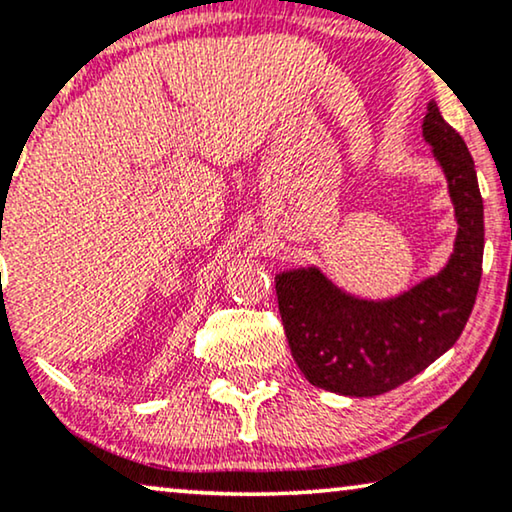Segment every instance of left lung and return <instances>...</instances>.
<instances>
[{
	"mask_svg": "<svg viewBox=\"0 0 512 512\" xmlns=\"http://www.w3.org/2000/svg\"><path fill=\"white\" fill-rule=\"evenodd\" d=\"M422 130L447 177L459 223L445 268L380 303L347 296L317 268L275 277L286 340L314 387L342 396L387 394L443 356L471 317L485 251L478 174L466 142L436 102L426 107Z\"/></svg>",
	"mask_w": 512,
	"mask_h": 512,
	"instance_id": "1",
	"label": "left lung"
}]
</instances>
